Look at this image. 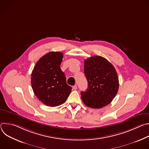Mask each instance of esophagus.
I'll return each mask as SVG.
<instances>
[{"label":"esophagus","mask_w":149,"mask_h":149,"mask_svg":"<svg viewBox=\"0 0 149 149\" xmlns=\"http://www.w3.org/2000/svg\"><path fill=\"white\" fill-rule=\"evenodd\" d=\"M72 88H73V90H76L77 89V86L76 85H75V86H73V87H72Z\"/></svg>","instance_id":"1"}]
</instances>
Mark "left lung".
Masks as SVG:
<instances>
[{
	"mask_svg": "<svg viewBox=\"0 0 149 149\" xmlns=\"http://www.w3.org/2000/svg\"><path fill=\"white\" fill-rule=\"evenodd\" d=\"M84 71L88 81V88L81 93L85 105L101 109L111 103L119 88L118 77L114 66L107 59L96 55L84 61Z\"/></svg>",
	"mask_w": 149,
	"mask_h": 149,
	"instance_id": "1",
	"label": "left lung"
}]
</instances>
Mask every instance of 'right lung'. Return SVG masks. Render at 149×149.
<instances>
[{
	"label": "right lung",
	"instance_id": "add662e5",
	"mask_svg": "<svg viewBox=\"0 0 149 149\" xmlns=\"http://www.w3.org/2000/svg\"><path fill=\"white\" fill-rule=\"evenodd\" d=\"M63 58L61 52H49L36 63L31 74L34 94L42 103L56 107L64 102L72 88L67 84L65 74L61 70Z\"/></svg>",
	"mask_w": 149,
	"mask_h": 149
}]
</instances>
